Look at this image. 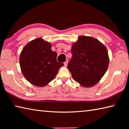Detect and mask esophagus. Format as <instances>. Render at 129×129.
<instances>
[{"mask_svg": "<svg viewBox=\"0 0 129 129\" xmlns=\"http://www.w3.org/2000/svg\"><path fill=\"white\" fill-rule=\"evenodd\" d=\"M68 63V61H65V62H64V65H65V67H67Z\"/></svg>", "mask_w": 129, "mask_h": 129, "instance_id": "1", "label": "esophagus"}]
</instances>
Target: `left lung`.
I'll use <instances>...</instances> for the list:
<instances>
[{
  "instance_id": "obj_1",
  "label": "left lung",
  "mask_w": 129,
  "mask_h": 129,
  "mask_svg": "<svg viewBox=\"0 0 129 129\" xmlns=\"http://www.w3.org/2000/svg\"><path fill=\"white\" fill-rule=\"evenodd\" d=\"M71 52L68 68L73 79L84 87L99 82L109 63L108 50L103 44L91 37L80 36L72 45Z\"/></svg>"
}]
</instances>
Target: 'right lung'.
<instances>
[{
    "instance_id": "right-lung-1",
    "label": "right lung",
    "mask_w": 129,
    "mask_h": 129,
    "mask_svg": "<svg viewBox=\"0 0 129 129\" xmlns=\"http://www.w3.org/2000/svg\"><path fill=\"white\" fill-rule=\"evenodd\" d=\"M51 47V43L40 38L28 43L21 52V71L26 80L34 85H47L64 65L57 61V53L52 51Z\"/></svg>"
}]
</instances>
